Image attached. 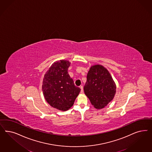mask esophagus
<instances>
[{"mask_svg":"<svg viewBox=\"0 0 152 152\" xmlns=\"http://www.w3.org/2000/svg\"><path fill=\"white\" fill-rule=\"evenodd\" d=\"M80 88L81 89L80 92H81V93H83V87L82 86H80Z\"/></svg>","mask_w":152,"mask_h":152,"instance_id":"34e87169","label":"esophagus"}]
</instances>
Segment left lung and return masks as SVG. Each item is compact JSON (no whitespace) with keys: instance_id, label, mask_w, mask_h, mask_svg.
I'll use <instances>...</instances> for the list:
<instances>
[{"instance_id":"1","label":"left lung","mask_w":152,"mask_h":152,"mask_svg":"<svg viewBox=\"0 0 152 152\" xmlns=\"http://www.w3.org/2000/svg\"><path fill=\"white\" fill-rule=\"evenodd\" d=\"M116 88L110 74L103 66L96 65L90 68L84 91L94 108L106 106L114 97Z\"/></svg>"}]
</instances>
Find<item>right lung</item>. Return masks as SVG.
Here are the masks:
<instances>
[{
    "label": "right lung",
    "instance_id": "right-lung-1",
    "mask_svg": "<svg viewBox=\"0 0 152 152\" xmlns=\"http://www.w3.org/2000/svg\"><path fill=\"white\" fill-rule=\"evenodd\" d=\"M70 65L69 61L64 60L55 62L45 74L42 83L46 101L51 106L61 111L68 110L80 91L69 75Z\"/></svg>",
    "mask_w": 152,
    "mask_h": 152
}]
</instances>
